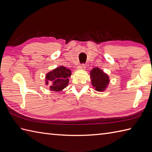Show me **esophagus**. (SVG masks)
I'll list each match as a JSON object with an SVG mask.
<instances>
[{
    "instance_id": "1",
    "label": "esophagus",
    "mask_w": 152,
    "mask_h": 152,
    "mask_svg": "<svg viewBox=\"0 0 152 152\" xmlns=\"http://www.w3.org/2000/svg\"><path fill=\"white\" fill-rule=\"evenodd\" d=\"M78 68L79 70H85L86 68V65L85 64H80V65Z\"/></svg>"
}]
</instances>
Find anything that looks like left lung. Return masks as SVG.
<instances>
[{"label":"left lung","instance_id":"left-lung-1","mask_svg":"<svg viewBox=\"0 0 152 152\" xmlns=\"http://www.w3.org/2000/svg\"><path fill=\"white\" fill-rule=\"evenodd\" d=\"M92 86L97 91H103L107 88L110 82L108 76L99 68H93L90 72Z\"/></svg>","mask_w":152,"mask_h":152}]
</instances>
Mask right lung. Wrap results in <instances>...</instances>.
<instances>
[{
    "label": "right lung",
    "mask_w": 152,
    "mask_h": 152,
    "mask_svg": "<svg viewBox=\"0 0 152 152\" xmlns=\"http://www.w3.org/2000/svg\"><path fill=\"white\" fill-rule=\"evenodd\" d=\"M71 76V71L63 66H60L49 72L46 76V83L50 82L51 91H61L69 84V78Z\"/></svg>",
    "instance_id": "right-lung-1"
}]
</instances>
